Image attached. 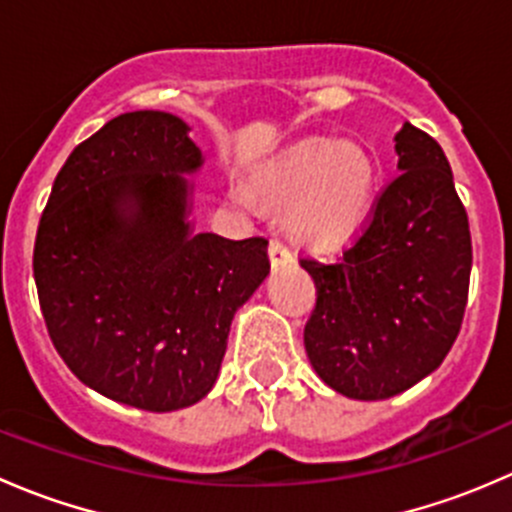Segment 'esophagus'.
Listing matches in <instances>:
<instances>
[{
    "mask_svg": "<svg viewBox=\"0 0 512 512\" xmlns=\"http://www.w3.org/2000/svg\"><path fill=\"white\" fill-rule=\"evenodd\" d=\"M270 260H272V265H285V262H292V250H289L280 237H272Z\"/></svg>",
    "mask_w": 512,
    "mask_h": 512,
    "instance_id": "obj_1",
    "label": "esophagus"
}]
</instances>
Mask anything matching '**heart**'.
<instances>
[{"mask_svg":"<svg viewBox=\"0 0 512 512\" xmlns=\"http://www.w3.org/2000/svg\"><path fill=\"white\" fill-rule=\"evenodd\" d=\"M376 163L354 143L307 141L277 160L257 180V190L270 205L292 210V227L304 242L337 247L361 230L374 205ZM245 208L252 195L235 190Z\"/></svg>","mask_w":512,"mask_h":512,"instance_id":"1","label":"heart"}]
</instances>
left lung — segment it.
<instances>
[{
    "label": "left lung",
    "mask_w": 512,
    "mask_h": 512,
    "mask_svg": "<svg viewBox=\"0 0 512 512\" xmlns=\"http://www.w3.org/2000/svg\"><path fill=\"white\" fill-rule=\"evenodd\" d=\"M399 173L334 260L299 257L317 304L304 324L314 371L349 399L401 394L441 366L468 302L471 227L443 148L406 123Z\"/></svg>",
    "instance_id": "obj_1"
}]
</instances>
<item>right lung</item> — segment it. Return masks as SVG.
I'll list each match as a JSON object with an SVG mask.
<instances>
[{
	"label": "right lung",
	"mask_w": 512,
	"mask_h": 512,
	"mask_svg": "<svg viewBox=\"0 0 512 512\" xmlns=\"http://www.w3.org/2000/svg\"><path fill=\"white\" fill-rule=\"evenodd\" d=\"M200 165L165 111L111 118L61 165L34 242L46 332L86 386L143 411L213 389L232 317L270 272L265 237L190 232Z\"/></svg>",
	"instance_id": "right-lung-1"
}]
</instances>
